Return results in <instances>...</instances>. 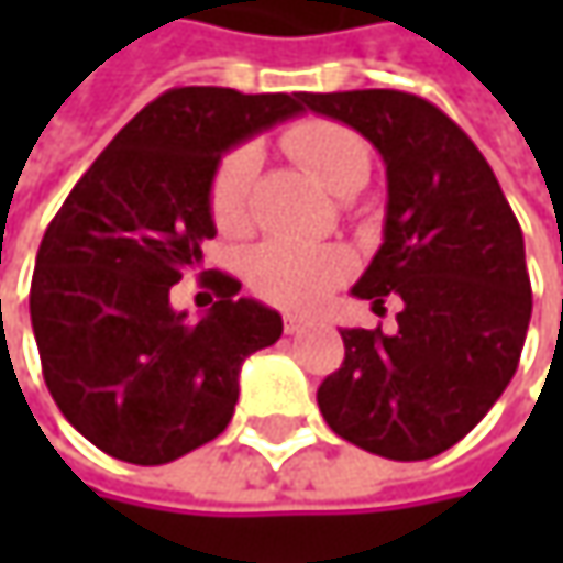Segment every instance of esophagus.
Segmentation results:
<instances>
[{
  "label": "esophagus",
  "instance_id": "esophagus-1",
  "mask_svg": "<svg viewBox=\"0 0 563 563\" xmlns=\"http://www.w3.org/2000/svg\"><path fill=\"white\" fill-rule=\"evenodd\" d=\"M283 329H286V335H296V332H302V329H306V319H302V316L286 312V316H283Z\"/></svg>",
  "mask_w": 563,
  "mask_h": 563
}]
</instances>
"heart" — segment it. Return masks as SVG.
Masks as SVG:
<instances>
[{
    "instance_id": "obj_1",
    "label": "heart",
    "mask_w": 563,
    "mask_h": 563,
    "mask_svg": "<svg viewBox=\"0 0 563 563\" xmlns=\"http://www.w3.org/2000/svg\"><path fill=\"white\" fill-rule=\"evenodd\" d=\"M286 150L316 175L322 188L339 198L355 195L372 172V153L365 140L335 120H306L283 136ZM261 166L254 146H238L221 156L211 175L208 208L221 231H241L247 224V198ZM345 254L332 247H312L296 241H267L247 254L244 274L257 296L286 306L309 309L329 296V289L345 277Z\"/></svg>"
}]
</instances>
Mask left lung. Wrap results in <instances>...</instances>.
Here are the masks:
<instances>
[{"label": "left lung", "instance_id": "1", "mask_svg": "<svg viewBox=\"0 0 563 563\" xmlns=\"http://www.w3.org/2000/svg\"><path fill=\"white\" fill-rule=\"evenodd\" d=\"M306 107L362 133L385 159V241L352 296L397 329H342L345 362L319 385L325 423L349 443L430 460L460 443L508 388L531 283L521 228L476 143L433 103L400 90L306 93Z\"/></svg>", "mask_w": 563, "mask_h": 563}]
</instances>
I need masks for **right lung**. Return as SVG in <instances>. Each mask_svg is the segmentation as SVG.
I'll use <instances>...</instances> for the list:
<instances>
[{
	"label": "right lung",
	"instance_id": "obj_1",
	"mask_svg": "<svg viewBox=\"0 0 563 563\" xmlns=\"http://www.w3.org/2000/svg\"><path fill=\"white\" fill-rule=\"evenodd\" d=\"M302 110L306 93L175 87L64 198L29 306L45 385L97 450L163 466L231 423L241 365L280 339V312L221 271H202L219 302L201 320L172 310L168 292L205 267L218 234L208 188L221 156Z\"/></svg>",
	"mask_w": 563,
	"mask_h": 563
}]
</instances>
